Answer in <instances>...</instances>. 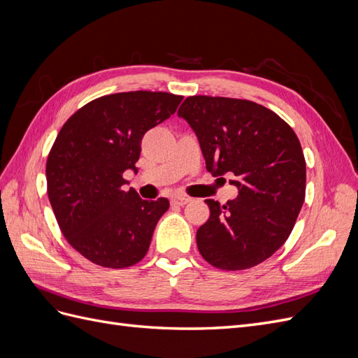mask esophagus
Masks as SVG:
<instances>
[{
	"label": "esophagus",
	"instance_id": "obj_1",
	"mask_svg": "<svg viewBox=\"0 0 358 358\" xmlns=\"http://www.w3.org/2000/svg\"><path fill=\"white\" fill-rule=\"evenodd\" d=\"M189 201H191V199L185 197V196H176L171 199V204H175V206H185Z\"/></svg>",
	"mask_w": 358,
	"mask_h": 358
}]
</instances>
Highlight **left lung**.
<instances>
[{
	"mask_svg": "<svg viewBox=\"0 0 358 358\" xmlns=\"http://www.w3.org/2000/svg\"><path fill=\"white\" fill-rule=\"evenodd\" d=\"M178 116L196 133L208 169L239 196L206 200L209 220L197 230L201 257L222 270L251 268L285 243L305 201L306 162L292 128L249 100L194 95Z\"/></svg>",
	"mask_w": 358,
	"mask_h": 358,
	"instance_id": "left-lung-1",
	"label": "left lung"
}]
</instances>
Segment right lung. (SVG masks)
Instances as JSON below:
<instances>
[{
  "label": "right lung",
  "mask_w": 358,
  "mask_h": 358,
  "mask_svg": "<svg viewBox=\"0 0 358 358\" xmlns=\"http://www.w3.org/2000/svg\"><path fill=\"white\" fill-rule=\"evenodd\" d=\"M183 96L133 91L100 96L62 125L48 162V196L67 242L94 264L134 266L146 255L167 199L143 200L122 175L137 170L146 131Z\"/></svg>",
  "instance_id": "add662e5"
}]
</instances>
